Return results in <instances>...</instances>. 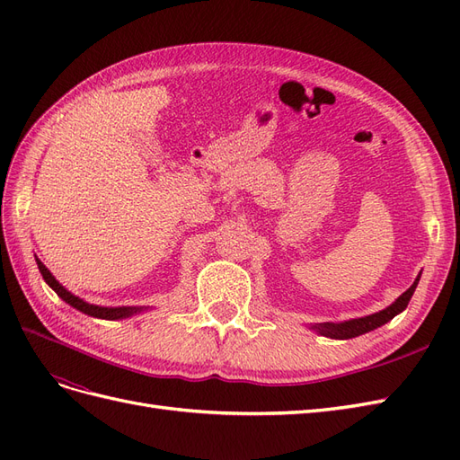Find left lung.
Returning <instances> with one entry per match:
<instances>
[{
  "mask_svg": "<svg viewBox=\"0 0 460 460\" xmlns=\"http://www.w3.org/2000/svg\"><path fill=\"white\" fill-rule=\"evenodd\" d=\"M420 280V274L416 276L414 284L405 291V294H401L389 307H385L380 313H374L363 318H351V320H345V323H324V324H314L313 330H316L320 336H326V338H333V340H351L357 336H363V333L380 328L382 324L389 323L395 314L402 313L407 309V305L414 294L416 286H419Z\"/></svg>",
  "mask_w": 460,
  "mask_h": 460,
  "instance_id": "8db88e82",
  "label": "left lung"
}]
</instances>
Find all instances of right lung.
<instances>
[{
  "label": "right lung",
  "instance_id": "obj_1",
  "mask_svg": "<svg viewBox=\"0 0 460 460\" xmlns=\"http://www.w3.org/2000/svg\"><path fill=\"white\" fill-rule=\"evenodd\" d=\"M36 264L38 269L41 272V276H44L46 284L58 294L65 303L71 305V307H75L76 311L84 313L88 316H93V318H103V320H119V318H128L132 314H137L146 311L144 307H100V305H92V303H86L84 299H80L76 296H73L71 291H68L66 288H63L58 280H55V276L46 269V264L41 262L38 257H36Z\"/></svg>",
  "mask_w": 460,
  "mask_h": 460
}]
</instances>
